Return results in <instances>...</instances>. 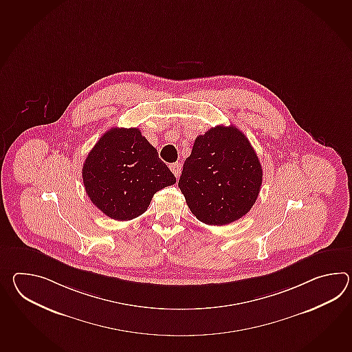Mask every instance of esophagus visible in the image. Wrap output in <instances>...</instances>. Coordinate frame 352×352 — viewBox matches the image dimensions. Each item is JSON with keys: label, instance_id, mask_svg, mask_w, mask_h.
<instances>
[{"label": "esophagus", "instance_id": "34e87169", "mask_svg": "<svg viewBox=\"0 0 352 352\" xmlns=\"http://www.w3.org/2000/svg\"><path fill=\"white\" fill-rule=\"evenodd\" d=\"M169 168H170V170H172L173 174H174L177 178H179L182 165H180L179 163H173V164L169 165Z\"/></svg>", "mask_w": 352, "mask_h": 352}]
</instances>
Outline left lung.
Masks as SVG:
<instances>
[{"mask_svg":"<svg viewBox=\"0 0 352 352\" xmlns=\"http://www.w3.org/2000/svg\"><path fill=\"white\" fill-rule=\"evenodd\" d=\"M263 169L250 141L234 126L197 136L179 186L189 210L206 225L237 221L256 202Z\"/></svg>","mask_w":352,"mask_h":352,"instance_id":"8db88e82","label":"left lung"}]
</instances>
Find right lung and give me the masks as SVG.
I'll use <instances>...</instances> for the list:
<instances>
[{
    "label": "right lung",
    "instance_id": "add662e5",
    "mask_svg": "<svg viewBox=\"0 0 352 352\" xmlns=\"http://www.w3.org/2000/svg\"><path fill=\"white\" fill-rule=\"evenodd\" d=\"M82 177L92 204L118 221L139 217L157 190L177 182L136 127L103 133L86 157Z\"/></svg>",
    "mask_w": 352,
    "mask_h": 352
}]
</instances>
